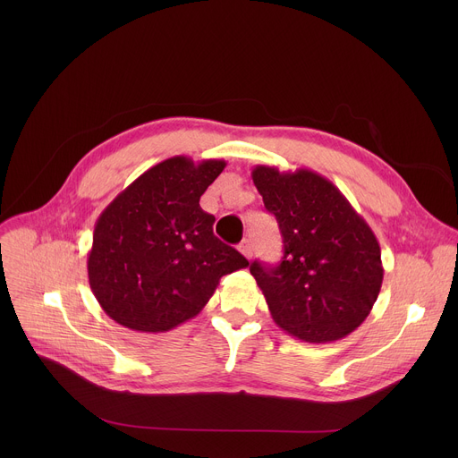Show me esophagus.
Returning <instances> with one entry per match:
<instances>
[{"instance_id":"1","label":"esophagus","mask_w":458,"mask_h":458,"mask_svg":"<svg viewBox=\"0 0 458 458\" xmlns=\"http://www.w3.org/2000/svg\"><path fill=\"white\" fill-rule=\"evenodd\" d=\"M239 251H241L246 259H250V257H251V242H250V239H242V241H241V244H239Z\"/></svg>"}]
</instances>
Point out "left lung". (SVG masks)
Masks as SVG:
<instances>
[{
	"label": "left lung",
	"mask_w": 458,
	"mask_h": 458,
	"mask_svg": "<svg viewBox=\"0 0 458 458\" xmlns=\"http://www.w3.org/2000/svg\"><path fill=\"white\" fill-rule=\"evenodd\" d=\"M251 179L284 244L281 265H250L272 318L304 343L346 337L369 315L382 286L373 230L343 191L313 170L257 165Z\"/></svg>",
	"instance_id": "left-lung-1"
}]
</instances>
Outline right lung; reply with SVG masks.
I'll return each mask as SVG.
<instances>
[{
  "label": "right lung",
  "instance_id": "add662e5",
  "mask_svg": "<svg viewBox=\"0 0 458 458\" xmlns=\"http://www.w3.org/2000/svg\"><path fill=\"white\" fill-rule=\"evenodd\" d=\"M226 161L175 156L130 182L101 212L87 259L103 311L124 328L161 334L198 315L223 276L248 260L214 235L201 195Z\"/></svg>",
  "mask_w": 458,
  "mask_h": 458
}]
</instances>
